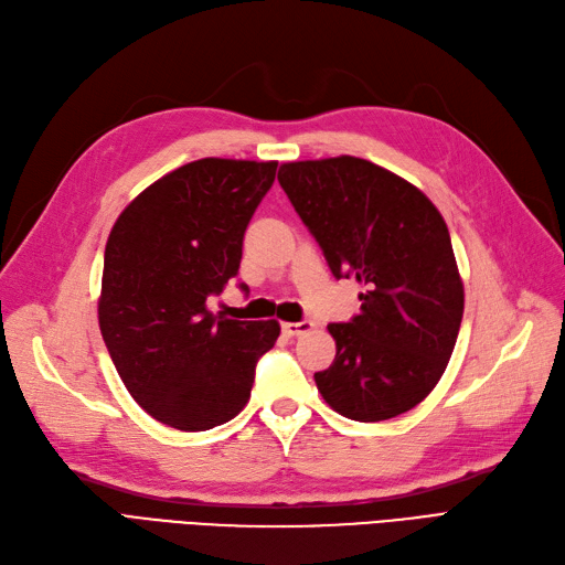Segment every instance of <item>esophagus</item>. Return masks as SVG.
<instances>
[{"label": "esophagus", "mask_w": 565, "mask_h": 565, "mask_svg": "<svg viewBox=\"0 0 565 565\" xmlns=\"http://www.w3.org/2000/svg\"><path fill=\"white\" fill-rule=\"evenodd\" d=\"M313 330V322L311 320H301V322H282V332L287 337H301L306 332Z\"/></svg>", "instance_id": "esophagus-1"}]
</instances>
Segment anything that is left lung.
<instances>
[{"label": "left lung", "mask_w": 565, "mask_h": 565, "mask_svg": "<svg viewBox=\"0 0 565 565\" xmlns=\"http://www.w3.org/2000/svg\"><path fill=\"white\" fill-rule=\"evenodd\" d=\"M278 181L332 276L367 287L361 313L328 324L324 403L355 422L407 413L446 372L465 313L446 221L419 188L361 158L285 162Z\"/></svg>", "instance_id": "1"}]
</instances>
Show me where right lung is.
<instances>
[{
	"mask_svg": "<svg viewBox=\"0 0 565 565\" xmlns=\"http://www.w3.org/2000/svg\"><path fill=\"white\" fill-rule=\"evenodd\" d=\"M276 169L188 162L148 185L110 231L100 334L131 398L172 429L207 431L241 413L256 363L280 334L276 320H228L207 309L237 276L247 224Z\"/></svg>",
	"mask_w": 565,
	"mask_h": 565,
	"instance_id": "1",
	"label": "right lung"
}]
</instances>
